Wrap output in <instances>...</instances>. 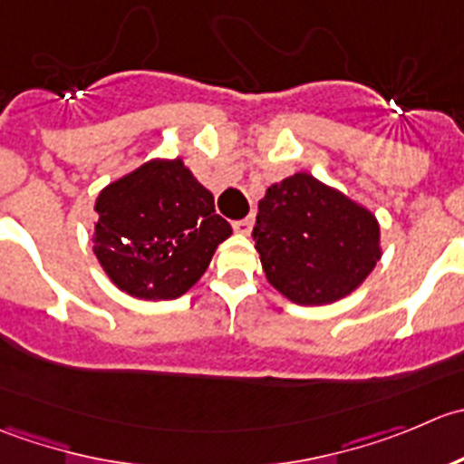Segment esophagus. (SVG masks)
<instances>
[{"label":"esophagus","instance_id":"esophagus-1","mask_svg":"<svg viewBox=\"0 0 464 464\" xmlns=\"http://www.w3.org/2000/svg\"><path fill=\"white\" fill-rule=\"evenodd\" d=\"M232 227H234V230H237L238 234H247V232L252 230V217L241 218V221H234Z\"/></svg>","mask_w":464,"mask_h":464}]
</instances>
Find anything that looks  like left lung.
<instances>
[{
    "label": "left lung",
    "mask_w": 464,
    "mask_h": 464,
    "mask_svg": "<svg viewBox=\"0 0 464 464\" xmlns=\"http://www.w3.org/2000/svg\"><path fill=\"white\" fill-rule=\"evenodd\" d=\"M379 237L370 209L309 173L270 185L252 230L266 279L302 306L356 291L382 259Z\"/></svg>",
    "instance_id": "obj_1"
}]
</instances>
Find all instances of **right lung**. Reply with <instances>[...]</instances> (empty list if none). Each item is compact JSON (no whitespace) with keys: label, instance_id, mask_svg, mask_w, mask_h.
I'll list each match as a JSON object with an SVG mask.
<instances>
[{"label":"right lung","instance_id":"add662e5","mask_svg":"<svg viewBox=\"0 0 464 464\" xmlns=\"http://www.w3.org/2000/svg\"><path fill=\"white\" fill-rule=\"evenodd\" d=\"M94 255L105 275L140 300H176L208 270L232 234L180 158L150 160L110 182L94 203Z\"/></svg>","mask_w":464,"mask_h":464}]
</instances>
